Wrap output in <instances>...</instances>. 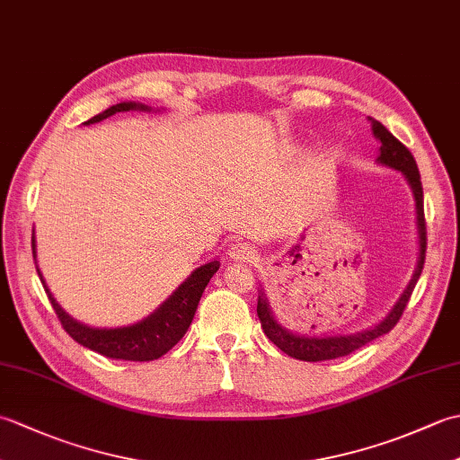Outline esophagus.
Wrapping results in <instances>:
<instances>
[{
	"mask_svg": "<svg viewBox=\"0 0 460 460\" xmlns=\"http://www.w3.org/2000/svg\"><path fill=\"white\" fill-rule=\"evenodd\" d=\"M227 255L231 261H251L255 259V247H251L249 243H231L227 249Z\"/></svg>",
	"mask_w": 460,
	"mask_h": 460,
	"instance_id": "1",
	"label": "esophagus"
}]
</instances>
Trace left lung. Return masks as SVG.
Segmentation results:
<instances>
[{
	"label": "left lung",
	"mask_w": 460,
	"mask_h": 460,
	"mask_svg": "<svg viewBox=\"0 0 460 460\" xmlns=\"http://www.w3.org/2000/svg\"><path fill=\"white\" fill-rule=\"evenodd\" d=\"M371 122V132H374L376 140L379 146V155L377 164L385 165V168H392L402 172L409 188L413 191L415 199V215H417V241H419V257L417 265L411 279H409L407 287L403 288L402 295L395 300L392 310L381 318L377 324H374L367 330L354 332V334H336V336H308V334H296V332H290L272 314L270 302L265 295V290H259V300H257V314L261 320L262 332H265L267 338L285 351L287 356L296 358L302 361H324V359H336L341 356H348L351 351L359 349L361 346L369 344L371 340L387 334L392 330L397 320L402 318L403 310L409 302V296L417 285L419 277H421L423 262H425V249H427V229H425V211H423V185H421V175H419L415 158L411 155L405 146L399 142L395 136L389 132L384 124L369 119Z\"/></svg>",
	"instance_id": "1"
}]
</instances>
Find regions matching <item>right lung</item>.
Here are the masks:
<instances>
[{"mask_svg": "<svg viewBox=\"0 0 460 460\" xmlns=\"http://www.w3.org/2000/svg\"><path fill=\"white\" fill-rule=\"evenodd\" d=\"M128 111L150 112L152 106L142 104V102H132V101L120 102V104L111 106V109H106L101 114L93 116V119L86 120L84 124L101 122L116 112H128ZM31 243H33V259L37 262L35 233H33ZM219 265L221 262L217 259L205 262V265L195 269L191 275L152 312V314L134 322V324L119 326V328H94L89 324H83L79 320H75L61 305H58L57 298L53 296V292L49 290L41 270H39L37 265L35 267L58 320H61L66 334L75 341H79L81 346L89 348L93 351H99V354L112 359L152 361V359L162 358L165 351H170L183 338L185 332H188L191 320L195 316V310H198L203 290L208 287L209 279L219 270Z\"/></svg>", "mask_w": 460, "mask_h": 460, "instance_id": "obj_1", "label": "right lung"}]
</instances>
